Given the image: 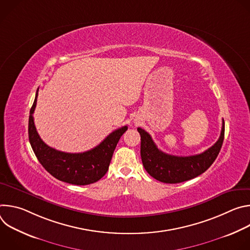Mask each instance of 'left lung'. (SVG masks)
I'll return each mask as SVG.
<instances>
[{
  "mask_svg": "<svg viewBox=\"0 0 250 250\" xmlns=\"http://www.w3.org/2000/svg\"><path fill=\"white\" fill-rule=\"evenodd\" d=\"M140 156L145 169L154 179L168 184L188 181L204 173L218 157L225 138V122L215 145L206 151L191 156H174L162 152L150 134L140 127Z\"/></svg>",
  "mask_w": 250,
  "mask_h": 250,
  "instance_id": "1",
  "label": "left lung"
}]
</instances>
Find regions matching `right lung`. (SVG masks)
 Masks as SVG:
<instances>
[{
    "label": "right lung",
    "mask_w": 250,
    "mask_h": 250,
    "mask_svg": "<svg viewBox=\"0 0 250 250\" xmlns=\"http://www.w3.org/2000/svg\"><path fill=\"white\" fill-rule=\"evenodd\" d=\"M38 92L39 89L28 119V139L35 156L49 174L62 182L82 186L99 181L108 171L115 148L127 126L114 130L91 150L82 153L56 150L44 144L34 125L32 115L37 106Z\"/></svg>",
    "instance_id": "obj_1"
}]
</instances>
